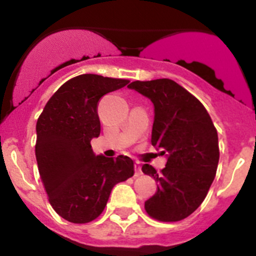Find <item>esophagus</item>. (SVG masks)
Here are the masks:
<instances>
[{
  "instance_id": "esophagus-1",
  "label": "esophagus",
  "mask_w": 256,
  "mask_h": 256,
  "mask_svg": "<svg viewBox=\"0 0 256 256\" xmlns=\"http://www.w3.org/2000/svg\"><path fill=\"white\" fill-rule=\"evenodd\" d=\"M142 174V169H141V165L140 162H134V176L136 177H138Z\"/></svg>"
}]
</instances>
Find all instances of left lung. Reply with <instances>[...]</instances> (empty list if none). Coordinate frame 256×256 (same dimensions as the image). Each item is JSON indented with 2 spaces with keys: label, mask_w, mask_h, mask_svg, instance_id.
I'll use <instances>...</instances> for the list:
<instances>
[{
  "label": "left lung",
  "mask_w": 256,
  "mask_h": 256,
  "mask_svg": "<svg viewBox=\"0 0 256 256\" xmlns=\"http://www.w3.org/2000/svg\"><path fill=\"white\" fill-rule=\"evenodd\" d=\"M128 88L154 105L151 144L166 158L162 173L150 164L142 172L159 183L144 209L162 222H177L206 198L219 162L218 133L202 104L172 79L132 82Z\"/></svg>",
  "instance_id": "left-lung-1"
}]
</instances>
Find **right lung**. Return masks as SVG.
Returning <instances> with one entry per match:
<instances>
[{"mask_svg":"<svg viewBox=\"0 0 256 256\" xmlns=\"http://www.w3.org/2000/svg\"><path fill=\"white\" fill-rule=\"evenodd\" d=\"M130 83L82 74L61 86L44 106L36 126V158L51 206L72 223L100 216L112 187L134 174L128 156L96 155L91 140L100 136L97 104L104 94Z\"/></svg>","mask_w":256,"mask_h":256,"instance_id":"right-lung-1","label":"right lung"}]
</instances>
